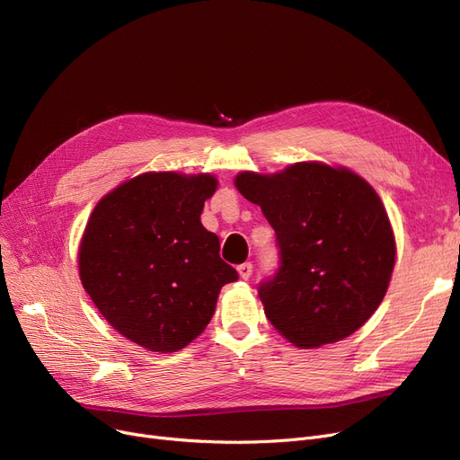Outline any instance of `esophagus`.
I'll return each instance as SVG.
<instances>
[{
    "label": "esophagus",
    "mask_w": 460,
    "mask_h": 460,
    "mask_svg": "<svg viewBox=\"0 0 460 460\" xmlns=\"http://www.w3.org/2000/svg\"><path fill=\"white\" fill-rule=\"evenodd\" d=\"M236 270H238V274H241L243 279H248L252 276V272H253V265L252 263H243V265L236 267Z\"/></svg>",
    "instance_id": "1"
}]
</instances>
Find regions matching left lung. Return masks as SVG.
Returning <instances> with one entry per match:
<instances>
[{
    "label": "left lung",
    "mask_w": 460,
    "mask_h": 460,
    "mask_svg": "<svg viewBox=\"0 0 460 460\" xmlns=\"http://www.w3.org/2000/svg\"><path fill=\"white\" fill-rule=\"evenodd\" d=\"M234 186L276 231L279 269L259 286L272 327L305 349L363 327L384 301L396 255L385 207L365 178L301 162L274 174L238 172Z\"/></svg>",
    "instance_id": "1"
}]
</instances>
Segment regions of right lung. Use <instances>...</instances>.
<instances>
[{
    "label": "right lung",
    "instance_id": "1",
    "mask_svg": "<svg viewBox=\"0 0 460 460\" xmlns=\"http://www.w3.org/2000/svg\"><path fill=\"white\" fill-rule=\"evenodd\" d=\"M217 181L143 172L95 205L78 246V274L97 310L128 341L172 353L201 334L236 270L201 224Z\"/></svg>",
    "mask_w": 460,
    "mask_h": 460
}]
</instances>
